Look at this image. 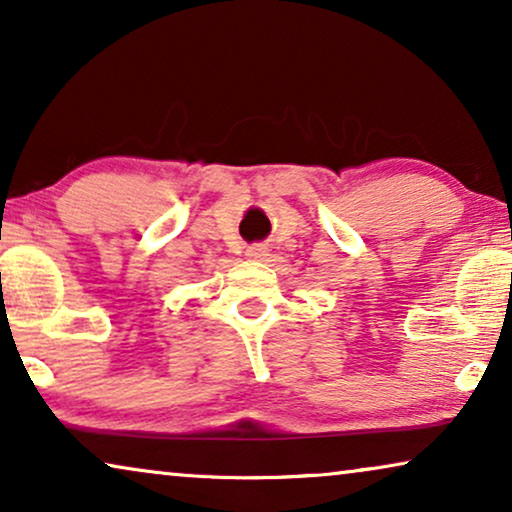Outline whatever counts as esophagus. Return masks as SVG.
Listing matches in <instances>:
<instances>
[{
  "label": "esophagus",
  "mask_w": 512,
  "mask_h": 512,
  "mask_svg": "<svg viewBox=\"0 0 512 512\" xmlns=\"http://www.w3.org/2000/svg\"><path fill=\"white\" fill-rule=\"evenodd\" d=\"M247 256L254 258V261H268V256H270L268 244H251V247L247 249Z\"/></svg>",
  "instance_id": "esophagus-1"
}]
</instances>
